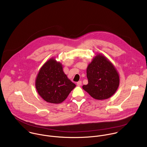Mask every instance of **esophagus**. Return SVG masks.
I'll list each match as a JSON object with an SVG mask.
<instances>
[{"label":"esophagus","instance_id":"obj_1","mask_svg":"<svg viewBox=\"0 0 147 147\" xmlns=\"http://www.w3.org/2000/svg\"><path fill=\"white\" fill-rule=\"evenodd\" d=\"M77 86H81V85H82V81H78V82H77Z\"/></svg>","mask_w":147,"mask_h":147}]
</instances>
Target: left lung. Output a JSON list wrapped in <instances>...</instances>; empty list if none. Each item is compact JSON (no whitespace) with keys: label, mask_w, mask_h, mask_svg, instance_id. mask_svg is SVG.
<instances>
[{"label":"left lung","mask_w":147,"mask_h":147,"mask_svg":"<svg viewBox=\"0 0 147 147\" xmlns=\"http://www.w3.org/2000/svg\"><path fill=\"white\" fill-rule=\"evenodd\" d=\"M88 85L82 88L93 98L108 99L115 94L119 85V76L113 64L104 56L97 55L86 70Z\"/></svg>","instance_id":"obj_1"}]
</instances>
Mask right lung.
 I'll return each instance as SVG.
<instances>
[{"label": "right lung", "instance_id": "obj_1", "mask_svg": "<svg viewBox=\"0 0 147 147\" xmlns=\"http://www.w3.org/2000/svg\"><path fill=\"white\" fill-rule=\"evenodd\" d=\"M35 85L38 94L44 100L55 104L65 100L76 87L63 71L61 63L53 59H49L41 67Z\"/></svg>", "mask_w": 147, "mask_h": 147}]
</instances>
